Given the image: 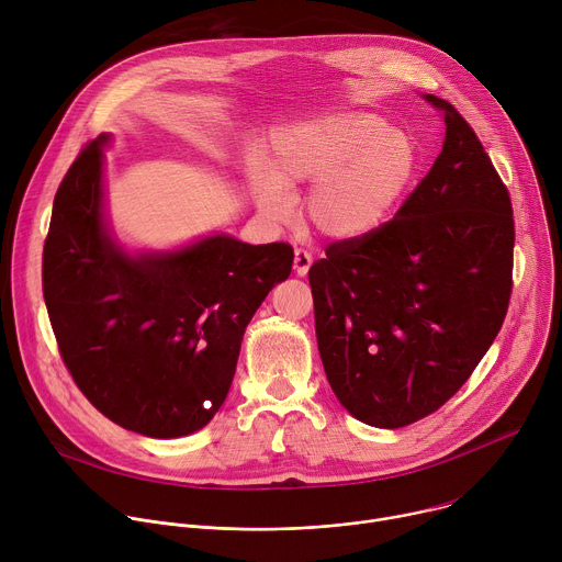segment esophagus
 <instances>
[{
    "instance_id": "1",
    "label": "esophagus",
    "mask_w": 562,
    "mask_h": 562,
    "mask_svg": "<svg viewBox=\"0 0 562 562\" xmlns=\"http://www.w3.org/2000/svg\"><path fill=\"white\" fill-rule=\"evenodd\" d=\"M311 265H313V256L308 251H304V249H295V254H293V271L297 276H306Z\"/></svg>"
}]
</instances>
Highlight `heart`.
Listing matches in <instances>:
<instances>
[{
  "label": "heart",
  "mask_w": 562,
  "mask_h": 562,
  "mask_svg": "<svg viewBox=\"0 0 562 562\" xmlns=\"http://www.w3.org/2000/svg\"><path fill=\"white\" fill-rule=\"evenodd\" d=\"M423 169L416 137L371 111H340L302 120L276 142L269 169L256 167L251 184L262 213L284 220L291 189L313 184L311 224L351 243L382 231L412 195Z\"/></svg>",
  "instance_id": "1"
}]
</instances>
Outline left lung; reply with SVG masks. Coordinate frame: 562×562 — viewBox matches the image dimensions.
<instances>
[{
  "mask_svg": "<svg viewBox=\"0 0 562 562\" xmlns=\"http://www.w3.org/2000/svg\"><path fill=\"white\" fill-rule=\"evenodd\" d=\"M425 100L447 126L431 171L382 231L334 243L308 269L327 380L380 429L447 403L496 340L512 295L509 191L464 117Z\"/></svg>",
  "mask_w": 562,
  "mask_h": 562,
  "instance_id": "8db88e82",
  "label": "left lung"
}]
</instances>
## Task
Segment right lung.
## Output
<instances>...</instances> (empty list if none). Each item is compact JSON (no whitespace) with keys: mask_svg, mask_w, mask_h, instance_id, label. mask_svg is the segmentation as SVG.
Wrapping results in <instances>:
<instances>
[{"mask_svg":"<svg viewBox=\"0 0 562 562\" xmlns=\"http://www.w3.org/2000/svg\"><path fill=\"white\" fill-rule=\"evenodd\" d=\"M106 142L87 144L55 193L42 258L53 334L100 414L148 438L189 436L222 407L245 329L289 278L293 249L217 233L176 251H124L104 217Z\"/></svg>","mask_w":562,"mask_h":562,"instance_id":"1","label":"right lung"}]
</instances>
